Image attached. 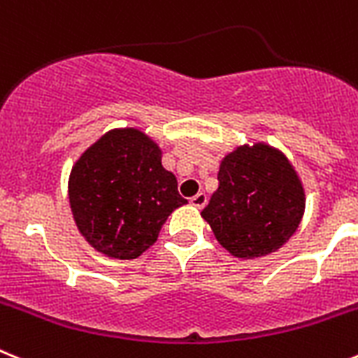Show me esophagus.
Wrapping results in <instances>:
<instances>
[{"instance_id":"esophagus-1","label":"esophagus","mask_w":358,"mask_h":358,"mask_svg":"<svg viewBox=\"0 0 358 358\" xmlns=\"http://www.w3.org/2000/svg\"><path fill=\"white\" fill-rule=\"evenodd\" d=\"M206 201H208V199H206V194L199 192V194L192 197L190 204H192V206H195V208H203L204 204H206Z\"/></svg>"}]
</instances>
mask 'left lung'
<instances>
[{
	"label": "left lung",
	"instance_id": "8db88e82",
	"mask_svg": "<svg viewBox=\"0 0 358 358\" xmlns=\"http://www.w3.org/2000/svg\"><path fill=\"white\" fill-rule=\"evenodd\" d=\"M217 179L219 188L201 215L234 257H264L297 231L306 194L280 150L266 143L237 146L221 161Z\"/></svg>",
	"mask_w": 358,
	"mask_h": 358
}]
</instances>
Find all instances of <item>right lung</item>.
<instances>
[{
  "mask_svg": "<svg viewBox=\"0 0 358 358\" xmlns=\"http://www.w3.org/2000/svg\"><path fill=\"white\" fill-rule=\"evenodd\" d=\"M163 152L137 128H114L85 150L69 177V201L79 234L112 259H137L161 226L186 204Z\"/></svg>",
  "mask_w": 358,
  "mask_h": 358,
  "instance_id": "1",
  "label": "right lung"
}]
</instances>
